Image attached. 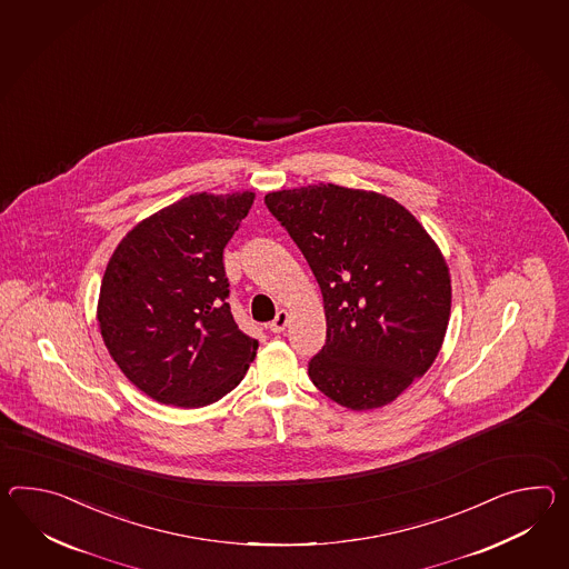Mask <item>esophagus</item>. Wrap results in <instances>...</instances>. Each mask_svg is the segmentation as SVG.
Here are the masks:
<instances>
[{"label":"esophagus","mask_w":569,"mask_h":569,"mask_svg":"<svg viewBox=\"0 0 569 569\" xmlns=\"http://www.w3.org/2000/svg\"><path fill=\"white\" fill-rule=\"evenodd\" d=\"M288 320H290L288 310H279L278 317L269 322V331H271V333H281V331L288 327Z\"/></svg>","instance_id":"34e87169"}]
</instances>
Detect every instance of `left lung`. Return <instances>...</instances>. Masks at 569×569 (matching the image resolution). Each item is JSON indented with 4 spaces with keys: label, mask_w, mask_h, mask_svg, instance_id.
Segmentation results:
<instances>
[{
    "label": "left lung",
    "mask_w": 569,
    "mask_h": 569,
    "mask_svg": "<svg viewBox=\"0 0 569 569\" xmlns=\"http://www.w3.org/2000/svg\"><path fill=\"white\" fill-rule=\"evenodd\" d=\"M319 281L327 339L308 361L320 392L353 411L426 375L450 317V276L421 223L385 194L310 184L264 194Z\"/></svg>",
    "instance_id": "left-lung-1"
}]
</instances>
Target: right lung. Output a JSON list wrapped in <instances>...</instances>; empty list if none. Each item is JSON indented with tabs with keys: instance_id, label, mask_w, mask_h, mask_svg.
Instances as JSON below:
<instances>
[{
	"instance_id": "add662e5",
	"label": "right lung",
	"mask_w": 569,
	"mask_h": 569,
	"mask_svg": "<svg viewBox=\"0 0 569 569\" xmlns=\"http://www.w3.org/2000/svg\"><path fill=\"white\" fill-rule=\"evenodd\" d=\"M254 194L194 193L138 223L107 264L98 322L121 372L153 401H220L247 375L259 341L228 305L223 249Z\"/></svg>"
}]
</instances>
